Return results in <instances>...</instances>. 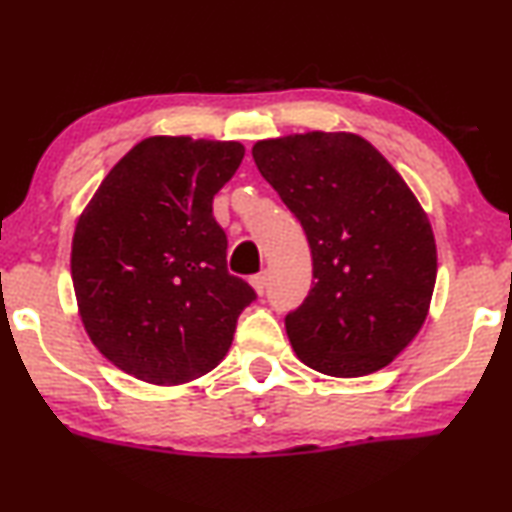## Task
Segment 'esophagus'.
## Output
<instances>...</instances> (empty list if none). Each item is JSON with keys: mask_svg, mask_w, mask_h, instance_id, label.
Listing matches in <instances>:
<instances>
[{"mask_svg": "<svg viewBox=\"0 0 512 512\" xmlns=\"http://www.w3.org/2000/svg\"><path fill=\"white\" fill-rule=\"evenodd\" d=\"M250 285H253V290L257 294H264V290H266V273H257V276H253V280H250Z\"/></svg>", "mask_w": 512, "mask_h": 512, "instance_id": "esophagus-1", "label": "esophagus"}]
</instances>
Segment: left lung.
<instances>
[{
	"instance_id": "obj_1",
	"label": "left lung",
	"mask_w": 512,
	"mask_h": 512,
	"mask_svg": "<svg viewBox=\"0 0 512 512\" xmlns=\"http://www.w3.org/2000/svg\"><path fill=\"white\" fill-rule=\"evenodd\" d=\"M253 160L304 227L315 283L285 329L334 378L380 371L417 336L436 285L429 218L399 171L352 132L264 139Z\"/></svg>"
}]
</instances>
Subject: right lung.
<instances>
[{"mask_svg": "<svg viewBox=\"0 0 512 512\" xmlns=\"http://www.w3.org/2000/svg\"><path fill=\"white\" fill-rule=\"evenodd\" d=\"M239 141L148 136L106 174L76 222L71 280L97 350L150 385L215 369L255 290L227 271L213 197Z\"/></svg>", "mask_w": 512, "mask_h": 512, "instance_id": "add662e5", "label": "right lung"}]
</instances>
